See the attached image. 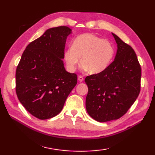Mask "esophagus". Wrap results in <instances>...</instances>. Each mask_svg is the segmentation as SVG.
<instances>
[{"label":"esophagus","instance_id":"1","mask_svg":"<svg viewBox=\"0 0 155 155\" xmlns=\"http://www.w3.org/2000/svg\"><path fill=\"white\" fill-rule=\"evenodd\" d=\"M78 81H79V82H83V80H84V78L82 77V76H78Z\"/></svg>","mask_w":155,"mask_h":155}]
</instances>
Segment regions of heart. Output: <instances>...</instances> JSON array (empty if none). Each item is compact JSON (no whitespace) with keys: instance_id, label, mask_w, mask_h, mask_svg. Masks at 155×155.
Masks as SVG:
<instances>
[{"instance_id":"b5f03b06","label":"heart","mask_w":155,"mask_h":155,"mask_svg":"<svg viewBox=\"0 0 155 155\" xmlns=\"http://www.w3.org/2000/svg\"><path fill=\"white\" fill-rule=\"evenodd\" d=\"M115 54L111 42L93 33H83L73 41L64 53L68 70L74 72L81 62L83 68L91 74H99L111 64Z\"/></svg>"}]
</instances>
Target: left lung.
Instances as JSON below:
<instances>
[{"label":"left lung","instance_id":"obj_1","mask_svg":"<svg viewBox=\"0 0 155 155\" xmlns=\"http://www.w3.org/2000/svg\"><path fill=\"white\" fill-rule=\"evenodd\" d=\"M117 49L114 61L99 74L88 76L86 110L100 122L117 120L135 103L140 92L141 66L134 50L112 33Z\"/></svg>","mask_w":155,"mask_h":155}]
</instances>
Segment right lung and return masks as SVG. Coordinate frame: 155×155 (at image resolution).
<instances>
[{"label":"right lung","instance_id":"add662e5","mask_svg":"<svg viewBox=\"0 0 155 155\" xmlns=\"http://www.w3.org/2000/svg\"><path fill=\"white\" fill-rule=\"evenodd\" d=\"M68 27L47 29L27 46L15 72V91L20 103L40 120L59 114L77 83V75L64 68Z\"/></svg>","mask_w":155,"mask_h":155}]
</instances>
